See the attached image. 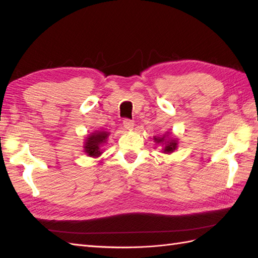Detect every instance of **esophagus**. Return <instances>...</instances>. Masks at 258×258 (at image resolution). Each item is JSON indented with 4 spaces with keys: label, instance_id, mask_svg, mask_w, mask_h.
<instances>
[{
    "label": "esophagus",
    "instance_id": "obj_1",
    "mask_svg": "<svg viewBox=\"0 0 258 258\" xmlns=\"http://www.w3.org/2000/svg\"><path fill=\"white\" fill-rule=\"evenodd\" d=\"M133 126H134V122H133V120H131V119H124L123 127H124L125 130L132 131V130H133Z\"/></svg>",
    "mask_w": 258,
    "mask_h": 258
}]
</instances>
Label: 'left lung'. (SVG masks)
<instances>
[{
	"instance_id": "1",
	"label": "left lung",
	"mask_w": 258,
	"mask_h": 258,
	"mask_svg": "<svg viewBox=\"0 0 258 258\" xmlns=\"http://www.w3.org/2000/svg\"><path fill=\"white\" fill-rule=\"evenodd\" d=\"M154 142L157 145H161L162 153L164 154H171L174 151L177 150L178 146V140L173 136H169V133L164 134L163 136H154Z\"/></svg>"
}]
</instances>
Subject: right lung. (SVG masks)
<instances>
[{
  "label": "right lung",
  "mask_w": 258,
  "mask_h": 258,
  "mask_svg": "<svg viewBox=\"0 0 258 258\" xmlns=\"http://www.w3.org/2000/svg\"><path fill=\"white\" fill-rule=\"evenodd\" d=\"M109 134L111 133L106 132V131H94L93 133L86 135L83 145L85 154L93 158L100 157L103 153L102 146L106 144Z\"/></svg>",
  "instance_id": "add662e5"
}]
</instances>
